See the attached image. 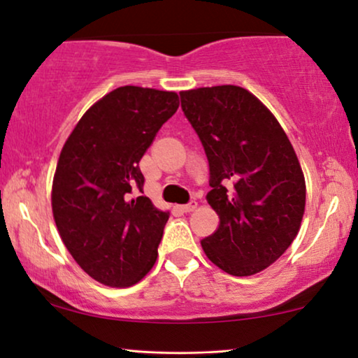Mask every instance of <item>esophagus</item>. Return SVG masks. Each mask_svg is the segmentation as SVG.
Masks as SVG:
<instances>
[{
	"label": "esophagus",
	"instance_id": "1",
	"mask_svg": "<svg viewBox=\"0 0 358 358\" xmlns=\"http://www.w3.org/2000/svg\"><path fill=\"white\" fill-rule=\"evenodd\" d=\"M195 208H197V202H195V200H190L189 203L182 205V210H184V212H194Z\"/></svg>",
	"mask_w": 358,
	"mask_h": 358
}]
</instances>
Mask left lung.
I'll return each instance as SVG.
<instances>
[{
	"instance_id": "obj_1",
	"label": "left lung",
	"mask_w": 358,
	"mask_h": 358,
	"mask_svg": "<svg viewBox=\"0 0 358 358\" xmlns=\"http://www.w3.org/2000/svg\"><path fill=\"white\" fill-rule=\"evenodd\" d=\"M210 168L208 203L218 229L202 239L215 266L248 277L271 266L296 238L306 187L295 150L272 112L239 86L179 92Z\"/></svg>"
}]
</instances>
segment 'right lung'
<instances>
[{"instance_id":"1","label":"right lung","mask_w":358,"mask_h":358,"mask_svg":"<svg viewBox=\"0 0 358 358\" xmlns=\"http://www.w3.org/2000/svg\"><path fill=\"white\" fill-rule=\"evenodd\" d=\"M178 107L176 92L117 87L81 117L63 146L53 218L73 259L104 285H134L158 257L169 213L140 195L138 163Z\"/></svg>"}]
</instances>
